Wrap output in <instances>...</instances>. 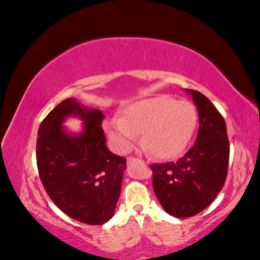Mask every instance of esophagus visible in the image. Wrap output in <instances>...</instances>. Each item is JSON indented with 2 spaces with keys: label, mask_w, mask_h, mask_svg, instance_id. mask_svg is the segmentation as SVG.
<instances>
[{
  "label": "esophagus",
  "mask_w": 260,
  "mask_h": 260,
  "mask_svg": "<svg viewBox=\"0 0 260 260\" xmlns=\"http://www.w3.org/2000/svg\"><path fill=\"white\" fill-rule=\"evenodd\" d=\"M127 166H131L134 165V163H137V162H142L140 158H136V157H127Z\"/></svg>",
  "instance_id": "34e87169"
}]
</instances>
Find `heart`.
<instances>
[{
    "label": "heart",
    "mask_w": 260,
    "mask_h": 260,
    "mask_svg": "<svg viewBox=\"0 0 260 260\" xmlns=\"http://www.w3.org/2000/svg\"><path fill=\"white\" fill-rule=\"evenodd\" d=\"M197 125L198 111L190 102L165 94L135 102L122 110L120 117H110L104 122L116 150H131L137 134H142L144 149L157 158L179 156L190 142Z\"/></svg>",
    "instance_id": "1"
}]
</instances>
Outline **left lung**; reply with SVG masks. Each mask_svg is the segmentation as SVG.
I'll return each mask as SVG.
<instances>
[{
	"instance_id": "left-lung-1",
	"label": "left lung",
	"mask_w": 260,
	"mask_h": 260,
	"mask_svg": "<svg viewBox=\"0 0 260 260\" xmlns=\"http://www.w3.org/2000/svg\"><path fill=\"white\" fill-rule=\"evenodd\" d=\"M199 113L197 142L176 162L152 165V188L168 214L189 218L214 201L226 181L230 142L226 123L209 99L195 90Z\"/></svg>"
}]
</instances>
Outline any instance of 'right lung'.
I'll return each mask as SVG.
<instances>
[{
	"mask_svg": "<svg viewBox=\"0 0 260 260\" xmlns=\"http://www.w3.org/2000/svg\"><path fill=\"white\" fill-rule=\"evenodd\" d=\"M84 120V131L70 135L66 116ZM101 110L67 98L42 120L38 131L37 165L46 193L56 207L77 221L103 225L112 218L122 189L126 159L106 147Z\"/></svg>",
	"mask_w": 260,
	"mask_h": 260,
	"instance_id": "obj_1",
	"label": "right lung"
}]
</instances>
